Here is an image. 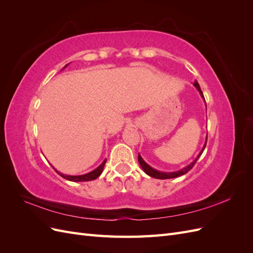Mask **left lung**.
I'll use <instances>...</instances> for the list:
<instances>
[{"mask_svg": "<svg viewBox=\"0 0 253 253\" xmlns=\"http://www.w3.org/2000/svg\"><path fill=\"white\" fill-rule=\"evenodd\" d=\"M193 85L197 88V90H198V91H200L201 96L203 97V99L205 100L204 94H203V91H202V89H201V86H200V84H198V82H197V81H195V82L193 83ZM206 144H207V140H206V142H205V145H204L203 150L201 151L200 154L197 155V157L195 158L194 162L191 163V164H190L189 166H187L186 168H183V169H181V170H179V171H176V172H170V173H167V172H160V171H157V170H155V169H153V168H151L147 163L144 162V160L142 159V157H141L139 154H138V162H139V164H140V166H141V168H142V170H143L145 173H147L149 176H151V177L158 178V179H169V178H175V177H178V176H181V175H183V174L188 173L191 169H192V168H193V167H194V165H195V163L197 162V159L200 158V156L202 155V153L204 152V150H205V148H206Z\"/></svg>", "mask_w": 253, "mask_h": 253, "instance_id": "obj_1", "label": "left lung"}]
</instances>
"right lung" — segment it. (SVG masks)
<instances>
[{"label": "right lung", "mask_w": 253, "mask_h": 253, "mask_svg": "<svg viewBox=\"0 0 253 253\" xmlns=\"http://www.w3.org/2000/svg\"><path fill=\"white\" fill-rule=\"evenodd\" d=\"M67 65H68V64H66L63 68H65ZM105 163H106V159L103 160V163H102L100 166H99V167L97 168V169H95L94 171H91V172H89V173L83 174V175L73 176V175H64V174H62V173L58 172L57 170H56V172H57L60 176H62L63 178H65V179H67V180H71V181H75V182H76V181H89V180H94V179L98 178L99 176L101 175Z\"/></svg>", "instance_id": "add662e5"}]
</instances>
